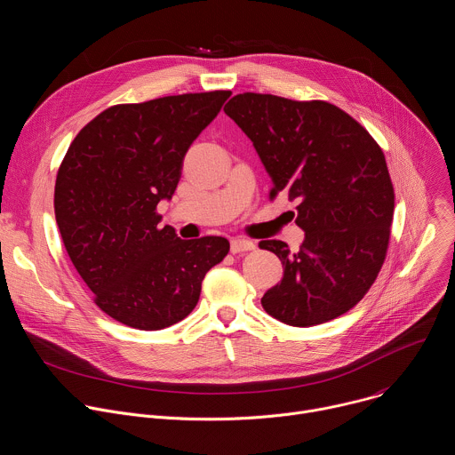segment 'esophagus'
Instances as JSON below:
<instances>
[{
	"instance_id": "34e87169",
	"label": "esophagus",
	"mask_w": 455,
	"mask_h": 455,
	"mask_svg": "<svg viewBox=\"0 0 455 455\" xmlns=\"http://www.w3.org/2000/svg\"><path fill=\"white\" fill-rule=\"evenodd\" d=\"M255 244L248 239H243V237H234L230 241V251L232 253H241V251H248V250H253Z\"/></svg>"
}]
</instances>
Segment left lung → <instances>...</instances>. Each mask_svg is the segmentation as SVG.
<instances>
[{"instance_id":"obj_1","label":"left lung","mask_w":455,"mask_h":455,"mask_svg":"<svg viewBox=\"0 0 455 455\" xmlns=\"http://www.w3.org/2000/svg\"><path fill=\"white\" fill-rule=\"evenodd\" d=\"M223 111L243 129L274 180L270 200H297L306 232L297 251L267 239L284 267L261 304L295 328L333 320L376 281L391 239L395 187L385 155L367 129L326 100L239 93Z\"/></svg>"}]
</instances>
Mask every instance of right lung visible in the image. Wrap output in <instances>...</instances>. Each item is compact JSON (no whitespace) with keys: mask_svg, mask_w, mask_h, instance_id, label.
Instances as JSON below:
<instances>
[{"mask_svg":"<svg viewBox=\"0 0 455 455\" xmlns=\"http://www.w3.org/2000/svg\"><path fill=\"white\" fill-rule=\"evenodd\" d=\"M232 95L183 93L116 104L90 120L64 155L53 209L60 239L93 302L129 328L158 331L196 307L225 237L180 239L158 227L190 144Z\"/></svg>","mask_w":455,"mask_h":455,"instance_id":"obj_1","label":"right lung"}]
</instances>
